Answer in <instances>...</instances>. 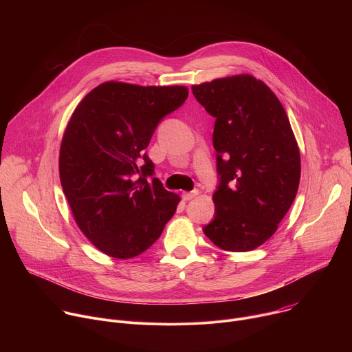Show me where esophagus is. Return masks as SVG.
<instances>
[{"label":"esophagus","instance_id":"obj_1","mask_svg":"<svg viewBox=\"0 0 352 352\" xmlns=\"http://www.w3.org/2000/svg\"><path fill=\"white\" fill-rule=\"evenodd\" d=\"M197 195V190H192V192H182V199L184 200H190Z\"/></svg>","mask_w":352,"mask_h":352}]
</instances>
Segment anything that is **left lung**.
Returning a JSON list of instances; mask_svg holds the SVG:
<instances>
[{
	"instance_id": "1",
	"label": "left lung",
	"mask_w": 352,
	"mask_h": 352,
	"mask_svg": "<svg viewBox=\"0 0 352 352\" xmlns=\"http://www.w3.org/2000/svg\"><path fill=\"white\" fill-rule=\"evenodd\" d=\"M192 93L216 118V210L204 232L230 252L252 250L276 232L298 192L300 157L287 113L252 75L195 85Z\"/></svg>"
}]
</instances>
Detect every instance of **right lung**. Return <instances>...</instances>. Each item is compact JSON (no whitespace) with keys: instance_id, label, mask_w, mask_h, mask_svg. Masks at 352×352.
<instances>
[{"instance_id":"obj_1","label":"right lung","mask_w":352,"mask_h":352,"mask_svg":"<svg viewBox=\"0 0 352 352\" xmlns=\"http://www.w3.org/2000/svg\"><path fill=\"white\" fill-rule=\"evenodd\" d=\"M186 97L185 86L110 80L89 91L68 122L60 150L63 190L80 231L109 256L144 252L177 210L179 196L153 177L144 148Z\"/></svg>"}]
</instances>
